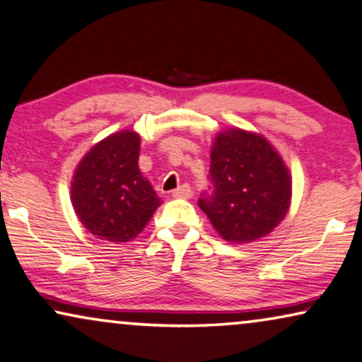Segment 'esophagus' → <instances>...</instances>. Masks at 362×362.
<instances>
[{"label":"esophagus","mask_w":362,"mask_h":362,"mask_svg":"<svg viewBox=\"0 0 362 362\" xmlns=\"http://www.w3.org/2000/svg\"><path fill=\"white\" fill-rule=\"evenodd\" d=\"M192 195H193V190L188 183H183V185H180L177 190L172 192V197L175 198H190Z\"/></svg>","instance_id":"esophagus-1"}]
</instances>
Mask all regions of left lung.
Masks as SVG:
<instances>
[{"instance_id": "obj_1", "label": "left lung", "mask_w": 362, "mask_h": 362, "mask_svg": "<svg viewBox=\"0 0 362 362\" xmlns=\"http://www.w3.org/2000/svg\"><path fill=\"white\" fill-rule=\"evenodd\" d=\"M211 185L198 198L220 236L249 243L271 233L290 206L292 182L281 156L262 136L230 129L211 147Z\"/></svg>"}]
</instances>
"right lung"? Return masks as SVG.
Returning a JSON list of instances; mask_svg holds the SVG:
<instances>
[{"mask_svg":"<svg viewBox=\"0 0 362 362\" xmlns=\"http://www.w3.org/2000/svg\"><path fill=\"white\" fill-rule=\"evenodd\" d=\"M141 137L121 131L98 142L77 167L72 205L91 234L128 243L149 223L160 198L137 167Z\"/></svg>","mask_w":362,"mask_h":362,"instance_id":"right-lung-1","label":"right lung"}]
</instances>
